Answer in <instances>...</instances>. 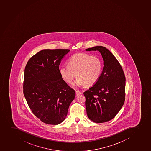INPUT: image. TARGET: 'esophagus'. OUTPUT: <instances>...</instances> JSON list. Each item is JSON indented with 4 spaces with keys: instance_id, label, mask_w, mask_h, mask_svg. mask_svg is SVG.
<instances>
[{
    "instance_id": "obj_1",
    "label": "esophagus",
    "mask_w": 151,
    "mask_h": 151,
    "mask_svg": "<svg viewBox=\"0 0 151 151\" xmlns=\"http://www.w3.org/2000/svg\"><path fill=\"white\" fill-rule=\"evenodd\" d=\"M81 94H82V93H81V92H80L79 90H76V96H79V95H80Z\"/></svg>"
}]
</instances>
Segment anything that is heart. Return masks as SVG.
<instances>
[{
  "instance_id": "1",
  "label": "heart",
  "mask_w": 151,
  "mask_h": 151,
  "mask_svg": "<svg viewBox=\"0 0 151 151\" xmlns=\"http://www.w3.org/2000/svg\"><path fill=\"white\" fill-rule=\"evenodd\" d=\"M67 66H62L59 73L62 79L68 83H72L76 76L75 87L86 85L92 86L98 81L102 73L103 63L99 57L85 53L75 54L67 61Z\"/></svg>"
}]
</instances>
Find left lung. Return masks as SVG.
I'll return each instance as SVG.
<instances>
[{
  "instance_id": "left-lung-1",
  "label": "left lung",
  "mask_w": 151,
  "mask_h": 151,
  "mask_svg": "<svg viewBox=\"0 0 151 151\" xmlns=\"http://www.w3.org/2000/svg\"><path fill=\"white\" fill-rule=\"evenodd\" d=\"M85 50L100 52L104 65L98 81L84 93L87 114L95 123L108 122L115 117L125 102V74L117 59L105 47L97 46Z\"/></svg>"
}]
</instances>
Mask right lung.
I'll use <instances>...</instances> for the list:
<instances>
[{"label": "right lung", "instance_id": "add662e5", "mask_svg": "<svg viewBox=\"0 0 151 151\" xmlns=\"http://www.w3.org/2000/svg\"><path fill=\"white\" fill-rule=\"evenodd\" d=\"M69 49H44L33 55L25 68L23 94L34 115L44 123L65 120L74 90L62 78L59 66Z\"/></svg>", "mask_w": 151, "mask_h": 151}]
</instances>
